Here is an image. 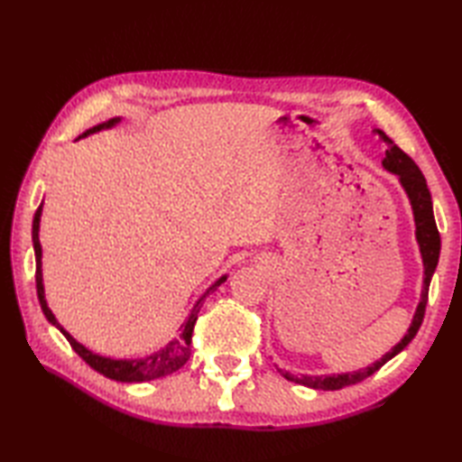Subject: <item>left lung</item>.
Listing matches in <instances>:
<instances>
[{"mask_svg":"<svg viewBox=\"0 0 462 462\" xmlns=\"http://www.w3.org/2000/svg\"><path fill=\"white\" fill-rule=\"evenodd\" d=\"M379 139L387 144L385 151V159H383V169L389 171L391 174H395L401 186L407 194V199L411 202V208H413V218H415V238L419 244V252L420 258H423V268H425V278H423V290H420V300L419 306L415 310L413 321L407 329L395 347H391L379 361L373 363V365L365 369H357V371H349V373H333V375H293L290 371L278 369L283 377L293 383H300L303 387H311V389H321V391H337L347 385H356V383L367 379L373 373L379 371L389 359H393L397 353L403 351L413 337L417 336V331L423 323L425 318V308H427V300H429V286H430V278L437 270L439 263V254H440V236L435 224V214H433V200H430V192L427 189V180L423 172L419 171V166L411 161V156H407L399 146L389 139V136L377 129Z\"/></svg>","mask_w":462,"mask_h":462,"instance_id":"1","label":"left lung"}]
</instances>
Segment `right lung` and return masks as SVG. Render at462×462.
<instances>
[{"label": "right lung", "mask_w": 462, "mask_h": 462, "mask_svg": "<svg viewBox=\"0 0 462 462\" xmlns=\"http://www.w3.org/2000/svg\"><path fill=\"white\" fill-rule=\"evenodd\" d=\"M121 123V116H115V119H109L106 123H101L93 126V129L85 131L83 134H79V139L87 134H93V133H99L105 129H113L115 125ZM77 139V141H79ZM42 212H43V202L39 204V208L35 210L33 216V228H32V238H33V250H35V283H37V298L39 303H42V310L45 313V318L49 323H53V326L63 333L67 337V341L71 343V347L75 349L77 356H79L87 365H91L95 371H99L101 375L109 377L113 381H123V383H143V381H152V379H159V377H166L171 375V373L179 371L186 361L190 357V341H192V329H194V323L196 318H199V310H200V301L208 296L212 290H216L220 286V283L226 282V273L216 280L212 286L204 291V296L194 303L192 311L189 313V318L184 319V323L180 326V336L174 337L172 341L166 343V346L159 351L151 353V356L146 357H136V359H113V357H105L99 356V353H93L91 349H87L85 346H81L79 341H77L71 333H69L61 323L57 321V318L53 316V311L49 310L47 306V300H45V288H43V270H42V244H39V222H42Z\"/></svg>", "instance_id": "1"}]
</instances>
